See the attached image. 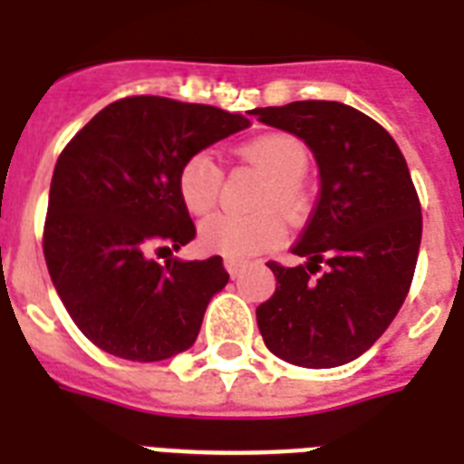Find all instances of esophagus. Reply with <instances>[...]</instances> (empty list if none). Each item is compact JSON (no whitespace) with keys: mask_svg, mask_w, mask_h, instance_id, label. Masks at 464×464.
I'll return each instance as SVG.
<instances>
[{"mask_svg":"<svg viewBox=\"0 0 464 464\" xmlns=\"http://www.w3.org/2000/svg\"><path fill=\"white\" fill-rule=\"evenodd\" d=\"M224 267H226V272H228V275H231L233 279H236V276H238L240 272H243V267H246V262H243V260H231V257H226Z\"/></svg>","mask_w":464,"mask_h":464,"instance_id":"34e87169","label":"esophagus"}]
</instances>
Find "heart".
Returning a JSON list of instances; mask_svg holds the SVG:
<instances>
[{
    "mask_svg": "<svg viewBox=\"0 0 464 464\" xmlns=\"http://www.w3.org/2000/svg\"><path fill=\"white\" fill-rule=\"evenodd\" d=\"M238 156L265 175V185L257 192L250 217L214 214L204 218L197 231V240L207 253L243 260L276 246L284 236L280 211L286 218H298L305 211V195L301 180L308 173L310 154L305 144L294 134H265L238 147ZM178 189L189 214H207L221 192V168L207 151L192 154L180 166ZM277 210L275 212L274 209Z\"/></svg>",
    "mask_w": 464,
    "mask_h": 464,
    "instance_id": "1",
    "label": "heart"
}]
</instances>
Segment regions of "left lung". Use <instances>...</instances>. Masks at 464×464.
Masks as SVG:
<instances>
[{
    "mask_svg": "<svg viewBox=\"0 0 464 464\" xmlns=\"http://www.w3.org/2000/svg\"><path fill=\"white\" fill-rule=\"evenodd\" d=\"M260 122L305 141L320 197L291 253L305 265L275 272V296L255 310L265 344L304 368L359 359L402 308L417 267L421 207L395 140L337 101L255 108Z\"/></svg>",
    "mask_w": 464,
    "mask_h": 464,
    "instance_id": "left-lung-1",
    "label": "left lung"
}]
</instances>
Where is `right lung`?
<instances>
[{
    "mask_svg": "<svg viewBox=\"0 0 464 464\" xmlns=\"http://www.w3.org/2000/svg\"><path fill=\"white\" fill-rule=\"evenodd\" d=\"M246 127V115L214 105L132 96L103 108L64 147L43 253L67 313L103 352L163 361L195 344L228 272L218 255L173 257L195 238L178 173L189 156ZM151 252L171 257L160 266Z\"/></svg>",
    "mask_w": 464,
    "mask_h": 464,
    "instance_id": "right-lung-1",
    "label": "right lung"
}]
</instances>
